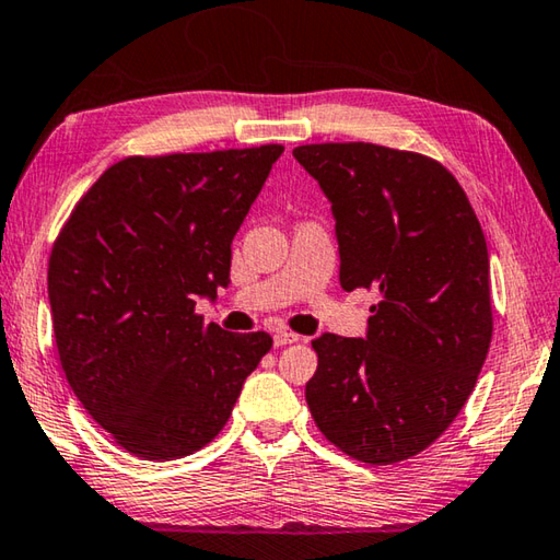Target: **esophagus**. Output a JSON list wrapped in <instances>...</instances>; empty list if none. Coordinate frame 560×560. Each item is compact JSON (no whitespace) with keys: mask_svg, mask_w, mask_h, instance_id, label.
Instances as JSON below:
<instances>
[{"mask_svg":"<svg viewBox=\"0 0 560 560\" xmlns=\"http://www.w3.org/2000/svg\"><path fill=\"white\" fill-rule=\"evenodd\" d=\"M300 336L292 334V331H276V336H272V343L276 346H288V343H298Z\"/></svg>","mask_w":560,"mask_h":560,"instance_id":"1","label":"esophagus"}]
</instances>
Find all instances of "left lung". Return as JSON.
<instances>
[{"mask_svg": "<svg viewBox=\"0 0 560 560\" xmlns=\"http://www.w3.org/2000/svg\"><path fill=\"white\" fill-rule=\"evenodd\" d=\"M331 202L346 292L377 290L365 339L322 334L307 405L322 434L371 466L429 448L470 397L492 339L480 221L444 165L375 143L292 151Z\"/></svg>", "mask_w": 560, "mask_h": 560, "instance_id": "1", "label": "left lung"}]
</instances>
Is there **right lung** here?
Returning a JSON list of instances; mask_svg holds the SVG:
<instances>
[{
	"label": "right lung",
	"mask_w": 560,
	"mask_h": 560,
	"mask_svg": "<svg viewBox=\"0 0 560 560\" xmlns=\"http://www.w3.org/2000/svg\"><path fill=\"white\" fill-rule=\"evenodd\" d=\"M282 145L131 155L102 173L48 260L52 334L72 393L133 456L173 460L212 441L266 331L195 314L231 270V241Z\"/></svg>",
	"instance_id": "1"
}]
</instances>
